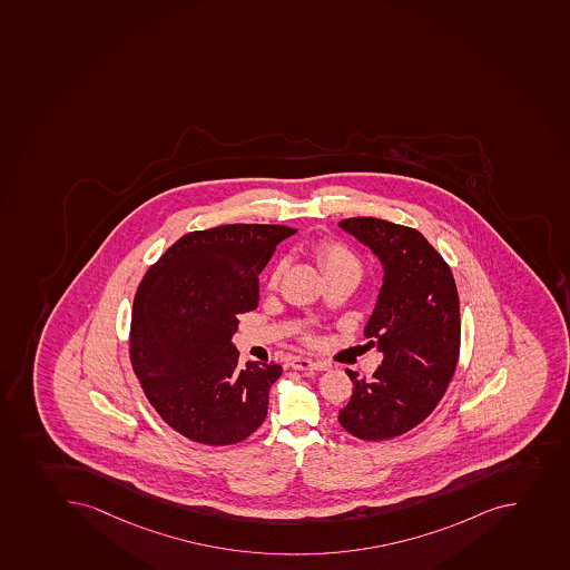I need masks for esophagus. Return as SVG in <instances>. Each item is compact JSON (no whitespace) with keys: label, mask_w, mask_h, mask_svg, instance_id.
Masks as SVG:
<instances>
[{"label":"esophagus","mask_w":570,"mask_h":570,"mask_svg":"<svg viewBox=\"0 0 570 570\" xmlns=\"http://www.w3.org/2000/svg\"><path fill=\"white\" fill-rule=\"evenodd\" d=\"M291 366L294 370H299V372H325L330 367L325 362L311 361V358H304V356H294Z\"/></svg>","instance_id":"obj_1"}]
</instances>
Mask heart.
Segmentation results:
<instances>
[{
  "instance_id": "heart-1",
  "label": "heart",
  "mask_w": 570,
  "mask_h": 570,
  "mask_svg": "<svg viewBox=\"0 0 570 570\" xmlns=\"http://www.w3.org/2000/svg\"><path fill=\"white\" fill-rule=\"evenodd\" d=\"M314 259L318 263L320 271L325 279L336 276L353 277L358 282L362 276V263L350 246L336 243V240H322L314 248ZM283 274V265H277L272 272L268 287H276Z\"/></svg>"
}]
</instances>
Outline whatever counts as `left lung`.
<instances>
[{
	"label": "left lung",
	"mask_w": 570,
	"mask_h": 570,
	"mask_svg": "<svg viewBox=\"0 0 570 570\" xmlns=\"http://www.w3.org/2000/svg\"><path fill=\"white\" fill-rule=\"evenodd\" d=\"M379 257L383 287L364 335L384 358L372 379H352L338 421L353 436L381 442L420 425L442 400L460 353V299L451 268L417 229L381 218L338 224Z\"/></svg>",
	"instance_id": "1"
}]
</instances>
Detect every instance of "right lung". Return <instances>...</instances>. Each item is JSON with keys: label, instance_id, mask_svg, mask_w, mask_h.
<instances>
[{"label": "right lung", "instance_id": "right-lung-1", "mask_svg": "<svg viewBox=\"0 0 570 570\" xmlns=\"http://www.w3.org/2000/svg\"><path fill=\"white\" fill-rule=\"evenodd\" d=\"M296 229L226 224L191 232L150 266L134 298L130 361L149 403L181 436L232 445L257 431L279 364L246 362L237 316L257 307L259 274Z\"/></svg>", "mask_w": 570, "mask_h": 570}]
</instances>
